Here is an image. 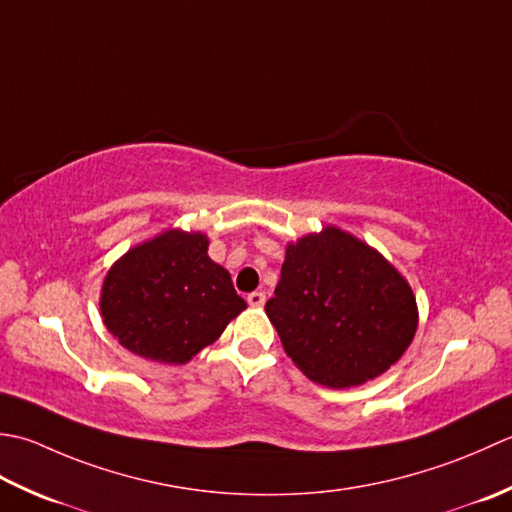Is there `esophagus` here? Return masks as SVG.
I'll list each match as a JSON object with an SVG mask.
<instances>
[{
	"label": "esophagus",
	"instance_id": "obj_1",
	"mask_svg": "<svg viewBox=\"0 0 512 512\" xmlns=\"http://www.w3.org/2000/svg\"><path fill=\"white\" fill-rule=\"evenodd\" d=\"M247 302L252 307H263L265 305V294H263V291H252V294H247Z\"/></svg>",
	"mask_w": 512,
	"mask_h": 512
}]
</instances>
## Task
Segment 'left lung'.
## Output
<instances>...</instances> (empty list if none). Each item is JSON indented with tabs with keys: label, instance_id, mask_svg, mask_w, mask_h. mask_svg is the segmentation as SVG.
I'll list each match as a JSON object with an SVG mask.
<instances>
[{
	"label": "left lung",
	"instance_id": "8db88e82",
	"mask_svg": "<svg viewBox=\"0 0 512 512\" xmlns=\"http://www.w3.org/2000/svg\"><path fill=\"white\" fill-rule=\"evenodd\" d=\"M265 311L298 369L333 389L378 378L400 360L417 327L409 283L338 227L287 247Z\"/></svg>",
	"mask_w": 512,
	"mask_h": 512
}]
</instances>
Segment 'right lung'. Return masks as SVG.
<instances>
[{"instance_id": "add662e5", "label": "right lung", "mask_w": 512, "mask_h": 512, "mask_svg": "<svg viewBox=\"0 0 512 512\" xmlns=\"http://www.w3.org/2000/svg\"><path fill=\"white\" fill-rule=\"evenodd\" d=\"M207 245L203 234L170 229L114 263L103 280L101 316L125 349L185 364L247 307Z\"/></svg>"}]
</instances>
